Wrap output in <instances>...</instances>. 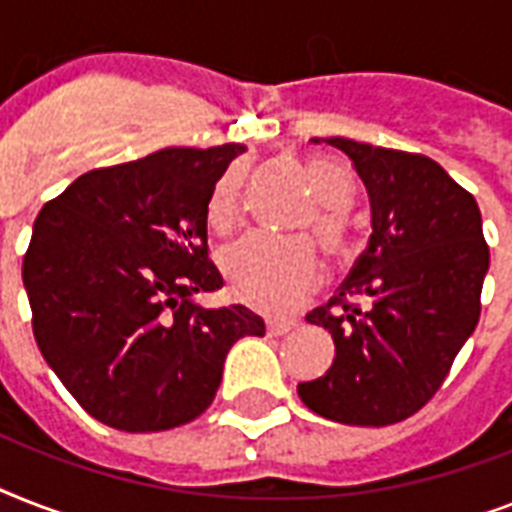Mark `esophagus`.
I'll use <instances>...</instances> for the list:
<instances>
[{
	"mask_svg": "<svg viewBox=\"0 0 512 512\" xmlns=\"http://www.w3.org/2000/svg\"><path fill=\"white\" fill-rule=\"evenodd\" d=\"M292 327H295V321L292 319H268L265 321V329H268V335H273V337L287 335Z\"/></svg>",
	"mask_w": 512,
	"mask_h": 512,
	"instance_id": "esophagus-1",
	"label": "esophagus"
}]
</instances>
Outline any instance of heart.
Segmentation results:
<instances>
[{"mask_svg": "<svg viewBox=\"0 0 512 512\" xmlns=\"http://www.w3.org/2000/svg\"><path fill=\"white\" fill-rule=\"evenodd\" d=\"M308 175L316 199L321 201L319 212L313 215V233L319 236L321 247L329 255L342 257L348 252V228L342 220V209L353 201V177L337 162L311 159ZM239 172L220 177L215 191L209 196V225L228 228L239 212ZM223 273L231 284L233 295L260 311L284 313L292 311L319 281V255L311 239L305 236H273V233H247L231 241L223 249Z\"/></svg>", "mask_w": 512, "mask_h": 512, "instance_id": "b5f03b06", "label": "heart"}]
</instances>
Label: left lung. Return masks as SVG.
I'll list each match as a JSON object with an SVG mask.
<instances>
[{"label": "left lung", "instance_id": "1", "mask_svg": "<svg viewBox=\"0 0 512 512\" xmlns=\"http://www.w3.org/2000/svg\"><path fill=\"white\" fill-rule=\"evenodd\" d=\"M324 143L356 167L372 236L337 295L305 316L329 329L335 361L297 393L327 420L380 428L428 404L473 335L489 247L476 199L438 162L348 138Z\"/></svg>", "mask_w": 512, "mask_h": 512}]
</instances>
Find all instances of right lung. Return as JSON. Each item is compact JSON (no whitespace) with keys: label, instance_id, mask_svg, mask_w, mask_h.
<instances>
[{"label":"right lung","instance_id":"add662e5","mask_svg":"<svg viewBox=\"0 0 512 512\" xmlns=\"http://www.w3.org/2000/svg\"><path fill=\"white\" fill-rule=\"evenodd\" d=\"M244 151L162 148L84 172L36 217L23 257L36 345L103 425L156 433L196 420L233 342L265 335L244 305L193 300L223 287L207 257V207Z\"/></svg>","mask_w":512,"mask_h":512}]
</instances>
